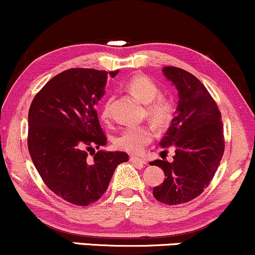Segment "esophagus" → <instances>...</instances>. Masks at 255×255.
I'll use <instances>...</instances> for the list:
<instances>
[{
  "instance_id": "1",
  "label": "esophagus",
  "mask_w": 255,
  "mask_h": 255,
  "mask_svg": "<svg viewBox=\"0 0 255 255\" xmlns=\"http://www.w3.org/2000/svg\"><path fill=\"white\" fill-rule=\"evenodd\" d=\"M130 161L133 162V164H136V165H139V166H144L145 165L144 160L139 159V158H136V156H131Z\"/></svg>"
}]
</instances>
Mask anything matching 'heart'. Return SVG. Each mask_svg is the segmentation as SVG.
Segmentation results:
<instances>
[{
  "instance_id": "obj_1",
  "label": "heart",
  "mask_w": 255,
  "mask_h": 255,
  "mask_svg": "<svg viewBox=\"0 0 255 255\" xmlns=\"http://www.w3.org/2000/svg\"><path fill=\"white\" fill-rule=\"evenodd\" d=\"M125 88L137 100L147 104L145 112L148 118L156 127L162 128L172 118L173 106L170 100L159 96L160 89L156 83L144 74H135L125 83ZM111 116V101L105 102L101 110V118L107 120ZM154 130L149 125H132L123 128L114 137V145L120 150L138 154L151 142Z\"/></svg>"
}]
</instances>
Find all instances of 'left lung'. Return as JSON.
Segmentation results:
<instances>
[{
  "label": "left lung",
  "mask_w": 255,
  "mask_h": 255,
  "mask_svg": "<svg viewBox=\"0 0 255 255\" xmlns=\"http://www.w3.org/2000/svg\"><path fill=\"white\" fill-rule=\"evenodd\" d=\"M162 73L176 87L179 100L176 117L159 143L162 153L173 148V160L149 164L165 173V181L154 188L153 195L162 204L181 205L202 194L218 168L225 147L222 114L195 76L173 66H166Z\"/></svg>",
  "instance_id": "8db88e82"
}]
</instances>
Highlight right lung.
I'll use <instances>...</instances> for the list:
<instances>
[{
    "label": "right lung",
    "instance_id": "1",
    "mask_svg": "<svg viewBox=\"0 0 255 255\" xmlns=\"http://www.w3.org/2000/svg\"><path fill=\"white\" fill-rule=\"evenodd\" d=\"M106 82L105 71H64L37 93L28 111L27 147L36 170L54 194L77 206L97 201L117 166L128 160L124 151L94 149L107 143L96 112Z\"/></svg>",
    "mask_w": 255,
    "mask_h": 255
}]
</instances>
